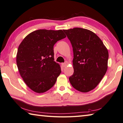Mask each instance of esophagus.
<instances>
[{
  "instance_id": "esophagus-1",
  "label": "esophagus",
  "mask_w": 123,
  "mask_h": 123,
  "mask_svg": "<svg viewBox=\"0 0 123 123\" xmlns=\"http://www.w3.org/2000/svg\"><path fill=\"white\" fill-rule=\"evenodd\" d=\"M67 65V62H65V63H62V66L63 67V68L65 67H66V66Z\"/></svg>"
}]
</instances>
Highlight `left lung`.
Here are the masks:
<instances>
[{
    "instance_id": "obj_1",
    "label": "left lung",
    "mask_w": 123,
    "mask_h": 123,
    "mask_svg": "<svg viewBox=\"0 0 123 123\" xmlns=\"http://www.w3.org/2000/svg\"><path fill=\"white\" fill-rule=\"evenodd\" d=\"M73 47L74 74L69 80L77 90L87 92L97 86L108 69L109 53L101 40L86 29L63 30Z\"/></svg>"
}]
</instances>
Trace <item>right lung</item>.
Returning <instances> with one entry per match:
<instances>
[{
  "mask_svg": "<svg viewBox=\"0 0 123 123\" xmlns=\"http://www.w3.org/2000/svg\"><path fill=\"white\" fill-rule=\"evenodd\" d=\"M66 37L62 30H38L27 35L20 44L18 68L25 83L34 92H44L55 84L61 70L54 61V45Z\"/></svg>",
  "mask_w": 123,
  "mask_h": 123,
  "instance_id": "obj_1",
  "label": "right lung"
}]
</instances>
